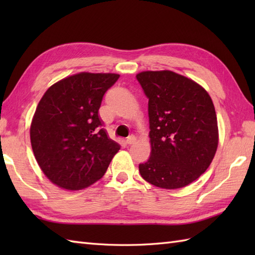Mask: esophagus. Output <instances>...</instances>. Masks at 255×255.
I'll return each instance as SVG.
<instances>
[{
	"instance_id": "34e87169",
	"label": "esophagus",
	"mask_w": 255,
	"mask_h": 255,
	"mask_svg": "<svg viewBox=\"0 0 255 255\" xmlns=\"http://www.w3.org/2000/svg\"><path fill=\"white\" fill-rule=\"evenodd\" d=\"M134 142H136V137H134V136H129V137L127 138V140H126V143L129 144V145L133 144Z\"/></svg>"
}]
</instances>
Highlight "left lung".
<instances>
[{
    "mask_svg": "<svg viewBox=\"0 0 255 255\" xmlns=\"http://www.w3.org/2000/svg\"><path fill=\"white\" fill-rule=\"evenodd\" d=\"M149 99L151 154L139 164L143 180L175 189L208 169L218 147V125L209 94L193 80L169 70L136 75Z\"/></svg>",
    "mask_w": 255,
    "mask_h": 255,
    "instance_id": "left-lung-1",
    "label": "left lung"
}]
</instances>
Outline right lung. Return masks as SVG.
Masks as SVG:
<instances>
[{
    "label": "right lung",
    "instance_id": "add662e5",
    "mask_svg": "<svg viewBox=\"0 0 255 255\" xmlns=\"http://www.w3.org/2000/svg\"><path fill=\"white\" fill-rule=\"evenodd\" d=\"M119 74L81 72L51 85L38 103L30 142L38 165L57 186L79 191L99 181L118 150L99 110Z\"/></svg>",
    "mask_w": 255,
    "mask_h": 255
}]
</instances>
